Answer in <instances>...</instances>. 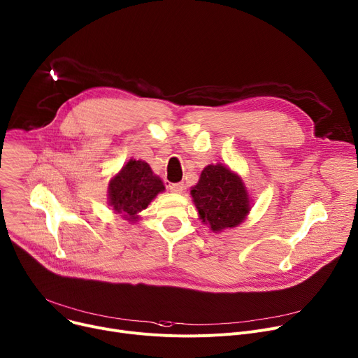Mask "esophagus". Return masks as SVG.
I'll return each mask as SVG.
<instances>
[{
  "label": "esophagus",
  "mask_w": 358,
  "mask_h": 358,
  "mask_svg": "<svg viewBox=\"0 0 358 358\" xmlns=\"http://www.w3.org/2000/svg\"><path fill=\"white\" fill-rule=\"evenodd\" d=\"M169 188H170V192H173V193H182L184 184L182 182H170Z\"/></svg>",
  "instance_id": "obj_1"
}]
</instances>
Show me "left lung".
I'll return each instance as SVG.
<instances>
[{
    "label": "left lung",
    "instance_id": "left-lung-1",
    "mask_svg": "<svg viewBox=\"0 0 358 358\" xmlns=\"http://www.w3.org/2000/svg\"><path fill=\"white\" fill-rule=\"evenodd\" d=\"M192 196L201 220L213 231L241 224L250 210L243 181L222 164L206 166Z\"/></svg>",
    "mask_w": 358,
    "mask_h": 358
}]
</instances>
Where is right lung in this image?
Returning <instances> with one entry per match:
<instances>
[{"instance_id":"obj_1","label":"right lung","mask_w":358,"mask_h":358,"mask_svg":"<svg viewBox=\"0 0 358 358\" xmlns=\"http://www.w3.org/2000/svg\"><path fill=\"white\" fill-rule=\"evenodd\" d=\"M165 187L154 176L145 161L131 159L109 184V204L115 213L122 214L128 222H135L138 213L148 207L151 200Z\"/></svg>"}]
</instances>
